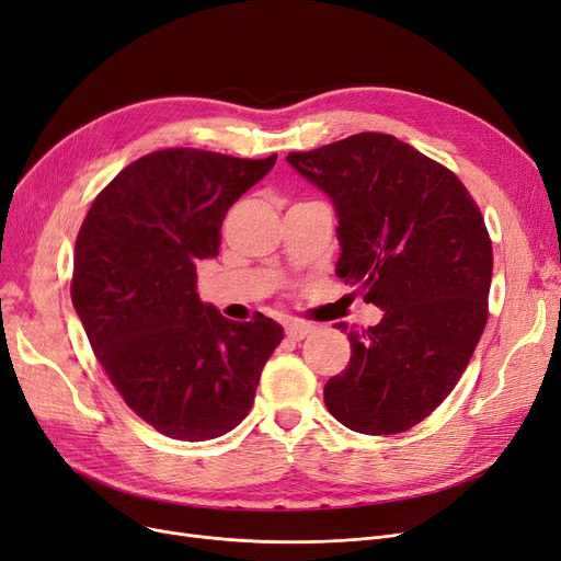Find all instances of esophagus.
<instances>
[{"label": "esophagus", "mask_w": 561, "mask_h": 561, "mask_svg": "<svg viewBox=\"0 0 561 561\" xmlns=\"http://www.w3.org/2000/svg\"><path fill=\"white\" fill-rule=\"evenodd\" d=\"M311 332H313V324H306V322H289V324L285 327L287 339H293V341H301V339H306Z\"/></svg>", "instance_id": "1"}]
</instances>
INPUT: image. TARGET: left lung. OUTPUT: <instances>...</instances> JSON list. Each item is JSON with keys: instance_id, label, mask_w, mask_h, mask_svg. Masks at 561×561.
<instances>
[{"instance_id": "8db88e82", "label": "left lung", "mask_w": 561, "mask_h": 561, "mask_svg": "<svg viewBox=\"0 0 561 561\" xmlns=\"http://www.w3.org/2000/svg\"><path fill=\"white\" fill-rule=\"evenodd\" d=\"M287 162L332 199L336 276L357 285L382 320L351 339V364L324 403L359 434L415 427L465 374L488 322L492 241L450 169L390 134L362 131Z\"/></svg>"}]
</instances>
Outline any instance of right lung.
Returning <instances> with one entry per match:
<instances>
[{"mask_svg": "<svg viewBox=\"0 0 561 561\" xmlns=\"http://www.w3.org/2000/svg\"><path fill=\"white\" fill-rule=\"evenodd\" d=\"M274 164L156 150L96 195L76 239L71 301L92 351L129 409L169 438L234 430L283 341L272 318L231 322L197 295V264L218 255L229 206Z\"/></svg>", "mask_w": 561, "mask_h": 561, "instance_id": "1", "label": "right lung"}]
</instances>
